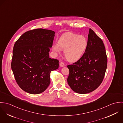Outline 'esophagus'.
Masks as SVG:
<instances>
[{"label":"esophagus","instance_id":"34e87169","mask_svg":"<svg viewBox=\"0 0 123 123\" xmlns=\"http://www.w3.org/2000/svg\"><path fill=\"white\" fill-rule=\"evenodd\" d=\"M60 66L61 67H65V64L63 62H60Z\"/></svg>","mask_w":123,"mask_h":123}]
</instances>
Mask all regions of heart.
I'll return each instance as SVG.
<instances>
[{"label":"heart","mask_w":123,"mask_h":123,"mask_svg":"<svg viewBox=\"0 0 123 123\" xmlns=\"http://www.w3.org/2000/svg\"><path fill=\"white\" fill-rule=\"evenodd\" d=\"M87 47V40L85 37L67 33L60 37L58 44L53 45L52 50L57 55L64 50L65 57L70 61H75L81 57Z\"/></svg>","instance_id":"1"}]
</instances>
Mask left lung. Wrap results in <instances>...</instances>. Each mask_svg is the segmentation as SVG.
<instances>
[{
  "label": "left lung",
  "mask_w": 123,
  "mask_h": 123,
  "mask_svg": "<svg viewBox=\"0 0 123 123\" xmlns=\"http://www.w3.org/2000/svg\"><path fill=\"white\" fill-rule=\"evenodd\" d=\"M107 64L103 41L90 28L87 47L83 55L77 61L67 66L69 70L68 84L77 93L85 94L94 91L103 81Z\"/></svg>",
  "instance_id": "obj_1"
}]
</instances>
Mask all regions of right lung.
I'll return each mask as SVG.
<instances>
[{"instance_id":"right-lung-1","label":"right lung","mask_w":123,"mask_h":123,"mask_svg":"<svg viewBox=\"0 0 123 123\" xmlns=\"http://www.w3.org/2000/svg\"><path fill=\"white\" fill-rule=\"evenodd\" d=\"M55 32L38 28L24 33L13 50L11 68L16 81L31 94L43 92L50 83V73L59 67V61L49 57Z\"/></svg>"}]
</instances>
